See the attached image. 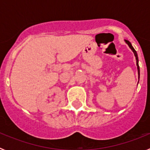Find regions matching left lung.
<instances>
[{
  "label": "left lung",
  "instance_id": "8db88e82",
  "mask_svg": "<svg viewBox=\"0 0 150 150\" xmlns=\"http://www.w3.org/2000/svg\"><path fill=\"white\" fill-rule=\"evenodd\" d=\"M125 42H126L127 44L128 45V46H129L130 48H131V50L133 51L134 54L135 55V58H136V60H137V71H138V76L140 77V68H139V64H138V57H137V52L135 51V50L134 49V47L132 46V43H130L129 41L127 40H125Z\"/></svg>",
  "mask_w": 150,
  "mask_h": 150
}]
</instances>
